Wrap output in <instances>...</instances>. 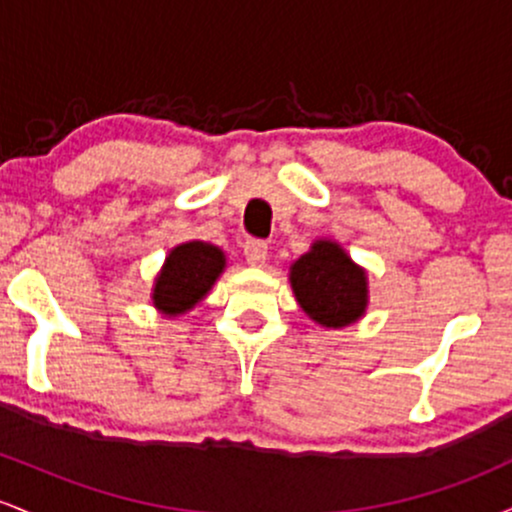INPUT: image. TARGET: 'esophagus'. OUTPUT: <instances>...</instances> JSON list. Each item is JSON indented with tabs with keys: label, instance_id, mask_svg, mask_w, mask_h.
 I'll use <instances>...</instances> for the list:
<instances>
[{
	"label": "esophagus",
	"instance_id": "esophagus-1",
	"mask_svg": "<svg viewBox=\"0 0 512 512\" xmlns=\"http://www.w3.org/2000/svg\"><path fill=\"white\" fill-rule=\"evenodd\" d=\"M243 255L250 267H262L264 260H267V243L264 240H245Z\"/></svg>",
	"mask_w": 512,
	"mask_h": 512
}]
</instances>
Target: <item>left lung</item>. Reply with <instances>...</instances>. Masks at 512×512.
<instances>
[{
  "instance_id": "obj_1",
  "label": "left lung",
  "mask_w": 512,
  "mask_h": 512,
  "mask_svg": "<svg viewBox=\"0 0 512 512\" xmlns=\"http://www.w3.org/2000/svg\"><path fill=\"white\" fill-rule=\"evenodd\" d=\"M291 289L303 313L322 327H346L361 320L368 308L366 269L346 255L334 240H315L291 264Z\"/></svg>"
}]
</instances>
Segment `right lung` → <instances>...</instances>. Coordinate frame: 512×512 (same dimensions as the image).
Here are the masks:
<instances>
[{
  "mask_svg": "<svg viewBox=\"0 0 512 512\" xmlns=\"http://www.w3.org/2000/svg\"><path fill=\"white\" fill-rule=\"evenodd\" d=\"M226 269V255L204 240H190L168 252L156 276L151 301L163 315L178 317L192 310L211 291Z\"/></svg>",
  "mask_w": 512,
  "mask_h": 512,
  "instance_id": "right-lung-1",
  "label": "right lung"
}]
</instances>
